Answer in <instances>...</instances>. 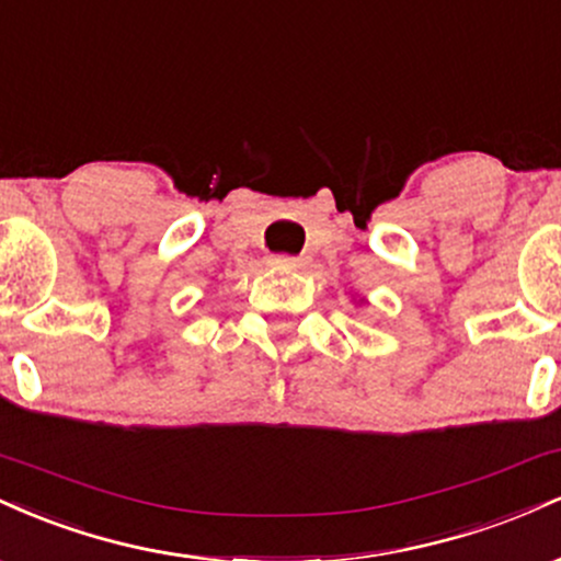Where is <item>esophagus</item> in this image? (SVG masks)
I'll return each instance as SVG.
<instances>
[{
	"instance_id": "esophagus-1",
	"label": "esophagus",
	"mask_w": 561,
	"mask_h": 561,
	"mask_svg": "<svg viewBox=\"0 0 561 561\" xmlns=\"http://www.w3.org/2000/svg\"><path fill=\"white\" fill-rule=\"evenodd\" d=\"M274 268H279V272H298V268L306 266L302 263V259H295V255H276V259H272Z\"/></svg>"
}]
</instances>
